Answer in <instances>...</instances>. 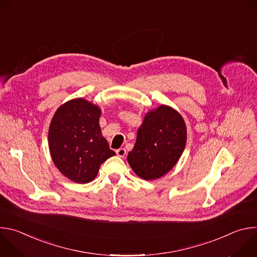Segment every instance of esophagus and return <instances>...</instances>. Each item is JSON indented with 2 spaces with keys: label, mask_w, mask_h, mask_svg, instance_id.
<instances>
[{
  "label": "esophagus",
  "mask_w": 257,
  "mask_h": 257,
  "mask_svg": "<svg viewBox=\"0 0 257 257\" xmlns=\"http://www.w3.org/2000/svg\"><path fill=\"white\" fill-rule=\"evenodd\" d=\"M116 154H117V156L120 157V158H125V156H126V150H125V149H119V150L116 151Z\"/></svg>",
  "instance_id": "esophagus-1"
}]
</instances>
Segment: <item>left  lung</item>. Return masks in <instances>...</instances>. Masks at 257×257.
<instances>
[{"instance_id":"obj_1","label":"left lung","mask_w":257,"mask_h":257,"mask_svg":"<svg viewBox=\"0 0 257 257\" xmlns=\"http://www.w3.org/2000/svg\"><path fill=\"white\" fill-rule=\"evenodd\" d=\"M186 141L184 119L172 106L162 104L145 114L127 161L138 177L156 180L176 166Z\"/></svg>"}]
</instances>
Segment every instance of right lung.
I'll return each instance as SVG.
<instances>
[{
    "label": "right lung",
    "instance_id": "obj_1",
    "mask_svg": "<svg viewBox=\"0 0 257 257\" xmlns=\"http://www.w3.org/2000/svg\"><path fill=\"white\" fill-rule=\"evenodd\" d=\"M98 105L82 98L61 104L49 128V149L62 175L85 184L96 177L100 165L115 156L101 134Z\"/></svg>",
    "mask_w": 257,
    "mask_h": 257
}]
</instances>
